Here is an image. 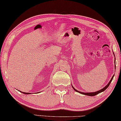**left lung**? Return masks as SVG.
Segmentation results:
<instances>
[{
  "label": "left lung",
  "mask_w": 121,
  "mask_h": 121,
  "mask_svg": "<svg viewBox=\"0 0 121 121\" xmlns=\"http://www.w3.org/2000/svg\"><path fill=\"white\" fill-rule=\"evenodd\" d=\"M113 54H114V53H113ZM114 57H115V56H114ZM114 62H115V66H114V67H115V69H116V58H115ZM114 76V74L113 75V76L112 77L111 79V80H110V81H109V83L104 87V88H103V89L100 90H99V91H97L95 92H91V93H89V92H88V93H87V92H86V93H85V92H80V91H78V90H76V89L74 88V87L72 85V88H73V89L74 90H75L76 92H78V93H80V94H81L88 95V96H95V95H96L97 94L100 93H101V92H104V91L106 89H107V88H108V87L110 85V84L111 82L112 81V79H113Z\"/></svg>",
  "instance_id": "obj_1"
}]
</instances>
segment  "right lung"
<instances>
[{
	"label": "right lung",
	"mask_w": 121,
	"mask_h": 121,
	"mask_svg": "<svg viewBox=\"0 0 121 121\" xmlns=\"http://www.w3.org/2000/svg\"><path fill=\"white\" fill-rule=\"evenodd\" d=\"M21 93H22L23 94H30L31 93H26V92H22V91H20Z\"/></svg>",
	"instance_id": "add662e5"
}]
</instances>
